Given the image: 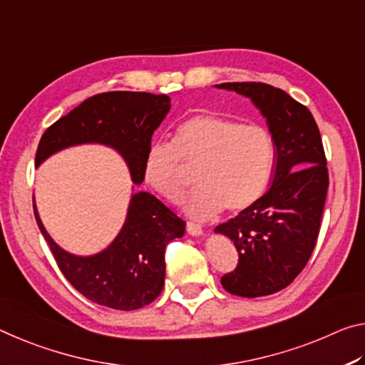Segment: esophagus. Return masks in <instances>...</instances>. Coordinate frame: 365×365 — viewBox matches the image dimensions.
<instances>
[{
  "mask_svg": "<svg viewBox=\"0 0 365 365\" xmlns=\"http://www.w3.org/2000/svg\"><path fill=\"white\" fill-rule=\"evenodd\" d=\"M186 228H187L189 235H192V236H200L202 232H204V230H202L200 225L192 223V222H187V223H186Z\"/></svg>",
  "mask_w": 365,
  "mask_h": 365,
  "instance_id": "obj_1",
  "label": "esophagus"
}]
</instances>
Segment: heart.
I'll return each mask as SVG.
<instances>
[{"mask_svg":"<svg viewBox=\"0 0 365 365\" xmlns=\"http://www.w3.org/2000/svg\"><path fill=\"white\" fill-rule=\"evenodd\" d=\"M277 143L262 126L217 113H199L179 123L173 143L155 142L143 158V181L168 202H178L187 184V165L199 189L190 195V217L207 220L218 212H242L270 186Z\"/></svg>","mask_w":365,"mask_h":365,"instance_id":"b5f03b06","label":"heart"}]
</instances>
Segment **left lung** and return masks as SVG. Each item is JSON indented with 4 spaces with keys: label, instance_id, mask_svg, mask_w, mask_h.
Listing matches in <instances>:
<instances>
[{
    "label": "left lung",
    "instance_id": "1",
    "mask_svg": "<svg viewBox=\"0 0 365 365\" xmlns=\"http://www.w3.org/2000/svg\"><path fill=\"white\" fill-rule=\"evenodd\" d=\"M218 88L246 95L267 118L277 143V170L268 192L215 231L239 252L223 288L241 297L270 296L289 286L312 255L320 232L328 179L317 123L299 101L264 82H226Z\"/></svg>",
    "mask_w": 365,
    "mask_h": 365
}]
</instances>
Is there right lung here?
<instances>
[{"instance_id": "add662e5", "label": "right lung", "mask_w": 365, "mask_h": 365, "mask_svg": "<svg viewBox=\"0 0 365 365\" xmlns=\"http://www.w3.org/2000/svg\"><path fill=\"white\" fill-rule=\"evenodd\" d=\"M170 106L168 95H93L45 130L35 165L64 147L100 142L123 155L133 181L140 184L152 134ZM34 213L64 278L88 301L116 310H135L157 299L165 284V249L186 230V222L157 197L137 192L130 199L126 223L111 246L93 257H76L56 246L41 225L35 205Z\"/></svg>"}]
</instances>
